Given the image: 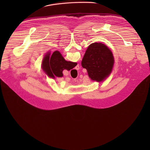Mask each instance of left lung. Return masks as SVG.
<instances>
[{"instance_id":"8db88e82","label":"left lung","mask_w":150,"mask_h":150,"mask_svg":"<svg viewBox=\"0 0 150 150\" xmlns=\"http://www.w3.org/2000/svg\"><path fill=\"white\" fill-rule=\"evenodd\" d=\"M114 57L111 50L101 42H94L87 48L81 62L93 81L101 82L112 72Z\"/></svg>"}]
</instances>
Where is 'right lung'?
<instances>
[{"instance_id":"right-lung-1","label":"right lung","mask_w":150,"mask_h":150,"mask_svg":"<svg viewBox=\"0 0 150 150\" xmlns=\"http://www.w3.org/2000/svg\"><path fill=\"white\" fill-rule=\"evenodd\" d=\"M76 65L75 62L65 60L59 52L55 51L51 56L50 53L45 55L42 62V68L49 76L54 78L55 76H63L64 69L69 71Z\"/></svg>"}]
</instances>
